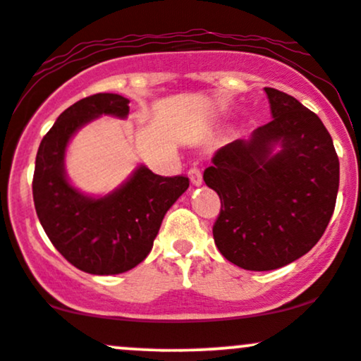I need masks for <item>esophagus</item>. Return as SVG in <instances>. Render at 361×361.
Segmentation results:
<instances>
[{"instance_id": "1", "label": "esophagus", "mask_w": 361, "mask_h": 361, "mask_svg": "<svg viewBox=\"0 0 361 361\" xmlns=\"http://www.w3.org/2000/svg\"><path fill=\"white\" fill-rule=\"evenodd\" d=\"M188 176H190V181H192V185H195V186L202 185V171L198 168H195V166L190 168Z\"/></svg>"}]
</instances>
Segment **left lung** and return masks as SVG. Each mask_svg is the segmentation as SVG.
<instances>
[{"instance_id": "8db88e82", "label": "left lung", "mask_w": 361, "mask_h": 361, "mask_svg": "<svg viewBox=\"0 0 361 361\" xmlns=\"http://www.w3.org/2000/svg\"><path fill=\"white\" fill-rule=\"evenodd\" d=\"M273 120L219 149L204 171L221 198L214 241L231 263L268 271L316 246L334 212L339 159L314 111L275 88H264Z\"/></svg>"}]
</instances>
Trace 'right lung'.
Here are the masks:
<instances>
[{
	"instance_id": "1",
	"label": "right lung",
	"mask_w": 361,
	"mask_h": 361,
	"mask_svg": "<svg viewBox=\"0 0 361 361\" xmlns=\"http://www.w3.org/2000/svg\"><path fill=\"white\" fill-rule=\"evenodd\" d=\"M127 114L128 100L122 94H91L62 111L37 151L32 181L37 217L54 247L91 275H118L144 261L164 214L190 185L183 175L159 176L146 166L102 198L69 185L64 152L74 132L100 115L123 118Z\"/></svg>"
}]
</instances>
